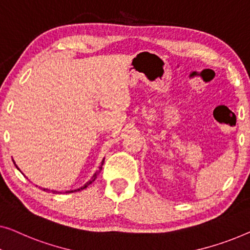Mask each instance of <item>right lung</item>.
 I'll return each mask as SVG.
<instances>
[{
	"instance_id": "1",
	"label": "right lung",
	"mask_w": 250,
	"mask_h": 250,
	"mask_svg": "<svg viewBox=\"0 0 250 250\" xmlns=\"http://www.w3.org/2000/svg\"><path fill=\"white\" fill-rule=\"evenodd\" d=\"M103 164H104V159H103V161H102V163H101V165H100V167H98V170H97L96 172H95L94 175H93V177H91L90 180H88V182H86V184L83 185V187H80L79 189H76V190H69V191H65L66 194H68V192H75V191H77V190H78V191H79V190H83V189H85V188L88 187V186H89L90 184H93V182L95 181V179L97 178L98 173H100V172H101V170H102V167H103ZM16 167H17V165H16ZM17 168H18V167H17ZM42 190H44V191H52V192H53V194H59V191L50 190V189H46V188H42Z\"/></svg>"
}]
</instances>
